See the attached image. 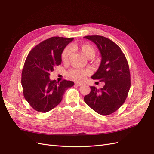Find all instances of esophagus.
I'll return each mask as SVG.
<instances>
[{
  "instance_id": "34e87169",
  "label": "esophagus",
  "mask_w": 154,
  "mask_h": 154,
  "mask_svg": "<svg viewBox=\"0 0 154 154\" xmlns=\"http://www.w3.org/2000/svg\"><path fill=\"white\" fill-rule=\"evenodd\" d=\"M75 85L77 86H81V85H82V83H80V82H75Z\"/></svg>"
}]
</instances>
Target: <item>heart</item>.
<instances>
[{
    "mask_svg": "<svg viewBox=\"0 0 154 154\" xmlns=\"http://www.w3.org/2000/svg\"><path fill=\"white\" fill-rule=\"evenodd\" d=\"M75 46L80 50V51L82 53V55L87 58H92L96 55V49L90 44H82L80 45H75ZM70 55V48L69 46H66L62 53L61 58L62 62L64 63L67 62ZM89 70L87 69H72L69 71L68 75L73 81H82L86 75L89 74Z\"/></svg>",
    "mask_w": 154,
    "mask_h": 154,
    "instance_id": "heart-1",
    "label": "heart"
}]
</instances>
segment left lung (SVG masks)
<instances>
[{
    "label": "left lung",
    "mask_w": 154,
    "mask_h": 154,
    "mask_svg": "<svg viewBox=\"0 0 154 154\" xmlns=\"http://www.w3.org/2000/svg\"><path fill=\"white\" fill-rule=\"evenodd\" d=\"M84 38L94 43L101 53V64L91 78L104 82L100 89L91 86L84 101L98 114L111 115L123 104L128 96L131 85L128 62L121 48L109 39L97 35Z\"/></svg>",
    "instance_id": "left-lung-1"
}]
</instances>
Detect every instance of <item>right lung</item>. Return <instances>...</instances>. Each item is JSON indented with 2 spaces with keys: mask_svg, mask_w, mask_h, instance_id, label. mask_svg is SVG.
Returning <instances> with one entry per match:
<instances>
[{
  "mask_svg": "<svg viewBox=\"0 0 154 154\" xmlns=\"http://www.w3.org/2000/svg\"><path fill=\"white\" fill-rule=\"evenodd\" d=\"M73 38L51 37L29 52L22 71L21 84L26 101L35 110L46 112L62 101L65 92L74 82L50 80V73L60 65L64 48Z\"/></svg>",
  "mask_w": 154,
  "mask_h": 154,
  "instance_id": "1",
  "label": "right lung"
}]
</instances>
